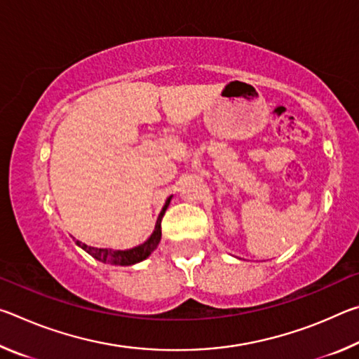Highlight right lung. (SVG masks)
Masks as SVG:
<instances>
[{"label": "right lung", "mask_w": 359, "mask_h": 359, "mask_svg": "<svg viewBox=\"0 0 359 359\" xmlns=\"http://www.w3.org/2000/svg\"><path fill=\"white\" fill-rule=\"evenodd\" d=\"M171 198L172 196H169L166 199V204L163 205L160 215H158V218H156V224H155L154 233H151L150 238L141 245L133 247V248H130V250H112V248H96V247L85 245V244H82L81 241H76V244L81 248H83V250L87 252L88 255H92L95 259L101 261V263L115 264V266H131V264L141 263V261L147 258L149 255L158 247V244H160L161 218H163V215H165L169 203H171Z\"/></svg>", "instance_id": "1"}]
</instances>
